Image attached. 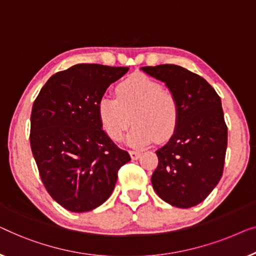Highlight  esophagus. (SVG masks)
I'll return each instance as SVG.
<instances>
[{
  "label": "esophagus",
  "mask_w": 256,
  "mask_h": 256,
  "mask_svg": "<svg viewBox=\"0 0 256 256\" xmlns=\"http://www.w3.org/2000/svg\"><path fill=\"white\" fill-rule=\"evenodd\" d=\"M130 156H131L133 160H136L142 156V152H139V150H130Z\"/></svg>",
  "instance_id": "34e87169"
}]
</instances>
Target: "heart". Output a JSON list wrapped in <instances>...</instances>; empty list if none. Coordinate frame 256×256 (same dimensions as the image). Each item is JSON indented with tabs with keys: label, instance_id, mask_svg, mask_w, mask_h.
<instances>
[{
	"label": "heart",
	"instance_id": "obj_1",
	"mask_svg": "<svg viewBox=\"0 0 256 256\" xmlns=\"http://www.w3.org/2000/svg\"><path fill=\"white\" fill-rule=\"evenodd\" d=\"M117 97L104 95L97 103V116L104 132L112 140L126 136L128 145L145 146L156 138L164 142L174 134L180 120V106L172 92L144 74H136L117 86Z\"/></svg>",
	"mask_w": 256,
	"mask_h": 256
}]
</instances>
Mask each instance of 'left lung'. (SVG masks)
Returning <instances> with one entry per match:
<instances>
[{
  "label": "left lung",
  "instance_id": "8db88e82",
  "mask_svg": "<svg viewBox=\"0 0 256 256\" xmlns=\"http://www.w3.org/2000/svg\"><path fill=\"white\" fill-rule=\"evenodd\" d=\"M142 70L164 82L180 106L178 128L156 152L159 164L150 178L153 189L172 206H195L218 184L224 169L228 126L220 97L203 78L181 66Z\"/></svg>",
  "mask_w": 256,
  "mask_h": 256
}]
</instances>
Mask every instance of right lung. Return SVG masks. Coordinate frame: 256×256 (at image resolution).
Masks as SVG:
<instances>
[{"label":"right lung","mask_w":256,"mask_h":256,"mask_svg":"<svg viewBox=\"0 0 256 256\" xmlns=\"http://www.w3.org/2000/svg\"><path fill=\"white\" fill-rule=\"evenodd\" d=\"M128 70L78 64L52 75L31 112L30 144L39 175L56 203L92 211L114 189L118 170L131 160L100 126L97 103Z\"/></svg>","instance_id":"right-lung-1"}]
</instances>
